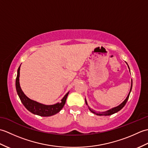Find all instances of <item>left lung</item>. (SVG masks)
Masks as SVG:
<instances>
[{
  "instance_id": "1",
  "label": "left lung",
  "mask_w": 148,
  "mask_h": 148,
  "mask_svg": "<svg viewBox=\"0 0 148 148\" xmlns=\"http://www.w3.org/2000/svg\"><path fill=\"white\" fill-rule=\"evenodd\" d=\"M128 68H129V67H128ZM132 80L131 88H130V90L129 93H128V95L127 97L126 98V99H125V100H124V101L119 106H117V107H116V108H112V109H110V110H108V111H106V112H97V111H94V110L91 109V108H90V107H88L90 111L91 112H93V114H95L99 115V116H109V115L113 114H114V113L118 112L119 111H120V110H121L123 108V107L125 106V104H126L127 100H128V98H129V95H130V92H131V90H132ZM85 102H86V104L88 105L86 99H85Z\"/></svg>"
}]
</instances>
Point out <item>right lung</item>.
Listing matches in <instances>:
<instances>
[{
  "mask_svg": "<svg viewBox=\"0 0 148 148\" xmlns=\"http://www.w3.org/2000/svg\"><path fill=\"white\" fill-rule=\"evenodd\" d=\"M20 67H19L18 69V73L16 79V89L18 95L20 97L21 102L23 103V106L25 107L27 110H29L30 112L34 114H37L40 116H53L58 112L60 111V110L64 106L66 99L68 96L69 92L64 96V98L61 100V102L56 103L54 105L46 106L37 102L36 101L31 100L25 95L23 91L21 90L20 82H19V77H20Z\"/></svg>",
  "mask_w": 148,
  "mask_h": 148,
  "instance_id": "add662e5",
  "label": "right lung"
}]
</instances>
